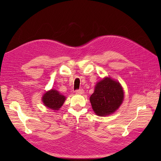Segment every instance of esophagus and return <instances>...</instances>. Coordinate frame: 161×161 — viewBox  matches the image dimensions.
Wrapping results in <instances>:
<instances>
[{
	"mask_svg": "<svg viewBox=\"0 0 161 161\" xmlns=\"http://www.w3.org/2000/svg\"><path fill=\"white\" fill-rule=\"evenodd\" d=\"M75 93H76L77 94L81 95V94H84V91L83 89H78V90H76V91H75Z\"/></svg>",
	"mask_w": 161,
	"mask_h": 161,
	"instance_id": "obj_1",
	"label": "esophagus"
}]
</instances>
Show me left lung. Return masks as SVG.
Returning <instances> with one entry per match:
<instances>
[{"instance_id": "left-lung-1", "label": "left lung", "mask_w": 161, "mask_h": 161, "mask_svg": "<svg viewBox=\"0 0 161 161\" xmlns=\"http://www.w3.org/2000/svg\"><path fill=\"white\" fill-rule=\"evenodd\" d=\"M123 99L124 91L120 84L110 77H105L95 85L90 102L95 114L107 116L117 110Z\"/></svg>"}]
</instances>
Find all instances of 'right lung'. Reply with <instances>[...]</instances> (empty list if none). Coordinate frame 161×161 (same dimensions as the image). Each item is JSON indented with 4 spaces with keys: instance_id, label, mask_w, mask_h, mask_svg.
I'll return each mask as SVG.
<instances>
[{
    "instance_id": "obj_1",
    "label": "right lung",
    "mask_w": 161,
    "mask_h": 161,
    "mask_svg": "<svg viewBox=\"0 0 161 161\" xmlns=\"http://www.w3.org/2000/svg\"><path fill=\"white\" fill-rule=\"evenodd\" d=\"M66 97L54 89H51L43 95L42 102L46 107L53 111H58L62 107Z\"/></svg>"
}]
</instances>
